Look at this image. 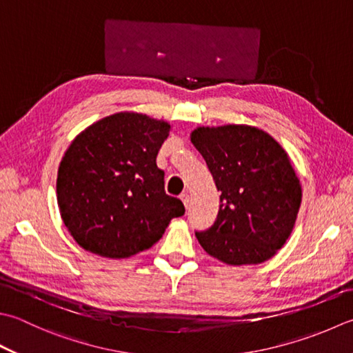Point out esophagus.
I'll return each mask as SVG.
<instances>
[{
    "label": "esophagus",
    "instance_id": "34e87169",
    "mask_svg": "<svg viewBox=\"0 0 353 353\" xmlns=\"http://www.w3.org/2000/svg\"><path fill=\"white\" fill-rule=\"evenodd\" d=\"M181 200L183 202L185 208H188V205H190V196H188V192H182V194H181Z\"/></svg>",
    "mask_w": 353,
    "mask_h": 353
}]
</instances>
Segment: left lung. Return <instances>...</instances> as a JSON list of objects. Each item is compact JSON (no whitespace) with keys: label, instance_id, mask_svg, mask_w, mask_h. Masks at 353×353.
Returning a JSON list of instances; mask_svg holds the SVG:
<instances>
[{"label":"left lung","instance_id":"obj_1","mask_svg":"<svg viewBox=\"0 0 353 353\" xmlns=\"http://www.w3.org/2000/svg\"><path fill=\"white\" fill-rule=\"evenodd\" d=\"M191 142L220 194L214 225L196 232L200 246L226 265H259L281 250L294 230L301 185L281 145L251 125L199 127Z\"/></svg>","mask_w":353,"mask_h":353}]
</instances>
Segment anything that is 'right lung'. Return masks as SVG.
<instances>
[{"label": "right lung", "mask_w": 353, "mask_h": 353, "mask_svg": "<svg viewBox=\"0 0 353 353\" xmlns=\"http://www.w3.org/2000/svg\"><path fill=\"white\" fill-rule=\"evenodd\" d=\"M171 125L122 112L74 137L59 163L58 206L68 232L85 251L127 259L161 240L171 219L185 212L165 192L156 157Z\"/></svg>", "instance_id": "1"}]
</instances>
